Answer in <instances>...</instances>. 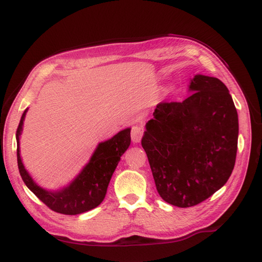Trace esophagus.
I'll return each instance as SVG.
<instances>
[{
	"label": "esophagus",
	"mask_w": 262,
	"mask_h": 262,
	"mask_svg": "<svg viewBox=\"0 0 262 262\" xmlns=\"http://www.w3.org/2000/svg\"><path fill=\"white\" fill-rule=\"evenodd\" d=\"M142 135H143V130H142L141 126H139V125L132 126V129H131V139H132L133 142L137 143V142L140 141L141 138H142Z\"/></svg>",
	"instance_id": "1"
}]
</instances>
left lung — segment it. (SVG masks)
<instances>
[{
  "instance_id": "obj_1",
  "label": "left lung",
  "mask_w": 262,
  "mask_h": 262,
  "mask_svg": "<svg viewBox=\"0 0 262 262\" xmlns=\"http://www.w3.org/2000/svg\"><path fill=\"white\" fill-rule=\"evenodd\" d=\"M182 103H161L141 145L163 200L180 208L200 204L227 182L235 165L237 112L220 79L196 74Z\"/></svg>"
}]
</instances>
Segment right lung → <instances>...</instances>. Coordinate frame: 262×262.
<instances>
[{"label":"right lung","mask_w":262,"mask_h":262,"mask_svg":"<svg viewBox=\"0 0 262 262\" xmlns=\"http://www.w3.org/2000/svg\"><path fill=\"white\" fill-rule=\"evenodd\" d=\"M28 108L25 110L17 129V158L21 178L33 193L52 209L63 215H78L99 206L104 200L110 181L121 156L131 143L130 127L120 131L108 140L99 142L93 156L76 179L60 190L42 189L31 178L20 157V136Z\"/></svg>","instance_id":"right-lung-1"}]
</instances>
